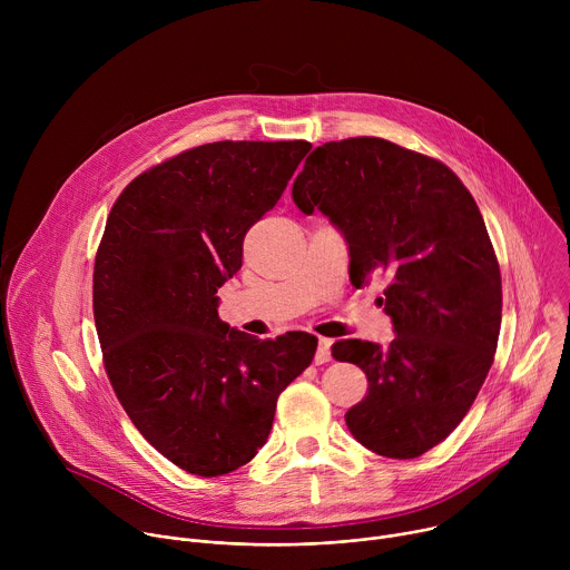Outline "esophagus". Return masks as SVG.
<instances>
[{"instance_id":"34e87169","label":"esophagus","mask_w":570,"mask_h":570,"mask_svg":"<svg viewBox=\"0 0 570 570\" xmlns=\"http://www.w3.org/2000/svg\"><path fill=\"white\" fill-rule=\"evenodd\" d=\"M332 361V341L330 338H320L317 341V352H315V365H324Z\"/></svg>"}]
</instances>
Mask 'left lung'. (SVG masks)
I'll return each mask as SVG.
<instances>
[{
	"instance_id": "obj_1",
	"label": "left lung",
	"mask_w": 570,
	"mask_h": 570,
	"mask_svg": "<svg viewBox=\"0 0 570 570\" xmlns=\"http://www.w3.org/2000/svg\"><path fill=\"white\" fill-rule=\"evenodd\" d=\"M293 200L343 232L352 284L390 279L381 302L394 341L352 338L332 350L367 376L347 429L385 458L426 453L469 413L499 345L501 271L473 196L440 159L352 137L306 157Z\"/></svg>"
}]
</instances>
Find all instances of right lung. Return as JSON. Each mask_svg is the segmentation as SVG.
Masks as SVG:
<instances>
[{"instance_id": "add662e5", "label": "right lung", "mask_w": 570, "mask_h": 570, "mask_svg": "<svg viewBox=\"0 0 570 570\" xmlns=\"http://www.w3.org/2000/svg\"><path fill=\"white\" fill-rule=\"evenodd\" d=\"M308 150L304 139L203 144L137 176L108 216L92 295L104 365L137 431L194 475L250 462L277 396L313 361L315 336L229 330L216 297Z\"/></svg>"}]
</instances>
